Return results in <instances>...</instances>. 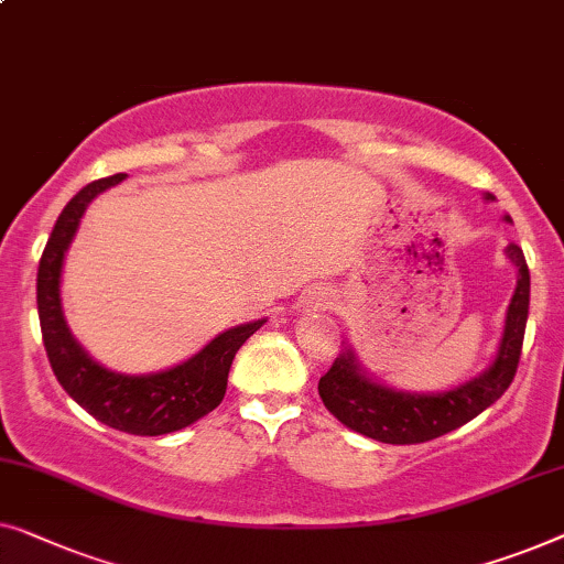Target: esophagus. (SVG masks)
I'll list each match as a JSON object with an SVG mask.
<instances>
[{
  "label": "esophagus",
  "mask_w": 564,
  "mask_h": 564,
  "mask_svg": "<svg viewBox=\"0 0 564 564\" xmlns=\"http://www.w3.org/2000/svg\"><path fill=\"white\" fill-rule=\"evenodd\" d=\"M308 304H314V308H316V306H327V304H329V299L324 296V293H314V296H312V301H308Z\"/></svg>",
  "instance_id": "obj_1"
}]
</instances>
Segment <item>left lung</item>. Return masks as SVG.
Returning <instances> with one entry per match:
<instances>
[{
    "label": "left lung",
    "instance_id": "left-lung-1",
    "mask_svg": "<svg viewBox=\"0 0 564 564\" xmlns=\"http://www.w3.org/2000/svg\"><path fill=\"white\" fill-rule=\"evenodd\" d=\"M488 199H494V194H488ZM506 256L519 268V281L509 314H506V329L496 362L482 376L457 386L455 391L432 395L401 393L365 378L352 350H345L319 378L324 406L345 426L370 440L386 444H419L457 430L501 399L519 368L531 285L527 258L519 245H509Z\"/></svg>",
    "mask_w": 564,
    "mask_h": 564
}]
</instances>
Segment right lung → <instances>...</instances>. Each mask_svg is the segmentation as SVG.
Returning a JSON list of instances; mask_svg holds the SVG:
<instances>
[{
  "instance_id": "add662e5",
  "label": "right lung",
  "mask_w": 564,
  "mask_h": 564,
  "mask_svg": "<svg viewBox=\"0 0 564 564\" xmlns=\"http://www.w3.org/2000/svg\"><path fill=\"white\" fill-rule=\"evenodd\" d=\"M124 173L91 181L66 204L55 221L37 268V316L51 368L70 399L97 422L138 437H158L194 424L217 409L227 391V376L245 339L265 319L221 332L192 360L155 376H122L94 362L70 337L61 308V268L86 206L105 188L120 184Z\"/></svg>"
}]
</instances>
